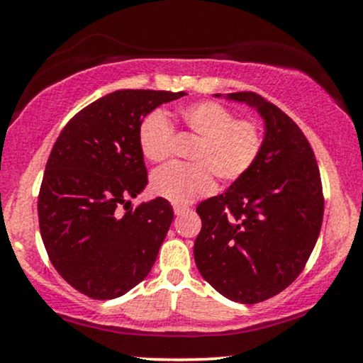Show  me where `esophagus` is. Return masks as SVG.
Instances as JSON below:
<instances>
[{
    "label": "esophagus",
    "mask_w": 363,
    "mask_h": 363,
    "mask_svg": "<svg viewBox=\"0 0 363 363\" xmlns=\"http://www.w3.org/2000/svg\"><path fill=\"white\" fill-rule=\"evenodd\" d=\"M189 210H191L189 206H179V205L174 206V213H176L177 216H179V215H184V213H187V211H189Z\"/></svg>",
    "instance_id": "1"
}]
</instances>
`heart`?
Listing matches in <instances>:
<instances>
[{"label":"heart","instance_id":"b5f03b06","mask_svg":"<svg viewBox=\"0 0 363 363\" xmlns=\"http://www.w3.org/2000/svg\"><path fill=\"white\" fill-rule=\"evenodd\" d=\"M177 116L187 135L196 138L187 153L191 164L167 165L152 177L153 193L174 205H189L213 193L215 176L223 182L239 181L261 155V124L252 118H235L223 104H187ZM174 136V126L164 112H150L138 129L141 153L153 164H164L172 155Z\"/></svg>","mask_w":363,"mask_h":363}]
</instances>
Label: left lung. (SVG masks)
I'll list each match as a JSON object with an SVG mask.
<instances>
[{
    "label": "left lung",
    "mask_w": 363,
    "mask_h": 363,
    "mask_svg": "<svg viewBox=\"0 0 363 363\" xmlns=\"http://www.w3.org/2000/svg\"><path fill=\"white\" fill-rule=\"evenodd\" d=\"M228 99L247 102L264 119L262 152L244 177L196 208L201 232L194 261L216 291L257 303L306 268L323 223V184L311 143L285 112L254 91Z\"/></svg>",
    "instance_id": "8db88e82"
}]
</instances>
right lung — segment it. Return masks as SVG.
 Listing matches in <instances>:
<instances>
[{"instance_id":"1","label":"right lung","mask_w":363,"mask_h":363,"mask_svg":"<svg viewBox=\"0 0 363 363\" xmlns=\"http://www.w3.org/2000/svg\"><path fill=\"white\" fill-rule=\"evenodd\" d=\"M182 95L112 91L77 112L54 143L37 199L40 235L56 272L86 297H121L157 259L174 211L164 198L131 206L148 182L138 129Z\"/></svg>"}]
</instances>
